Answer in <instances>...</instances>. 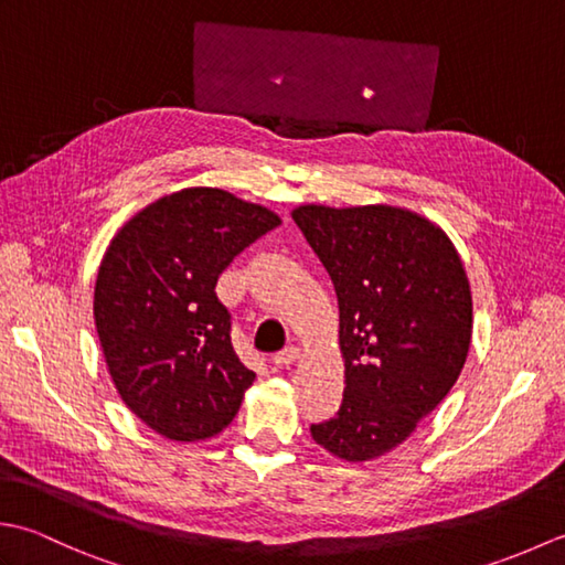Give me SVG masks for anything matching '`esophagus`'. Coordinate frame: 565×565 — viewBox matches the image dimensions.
Wrapping results in <instances>:
<instances>
[{
  "label": "esophagus",
  "instance_id": "34e87169",
  "mask_svg": "<svg viewBox=\"0 0 565 565\" xmlns=\"http://www.w3.org/2000/svg\"><path fill=\"white\" fill-rule=\"evenodd\" d=\"M298 356H301V352H298L296 347H286V350L276 352V354L271 356V362H274L276 369H289L291 364L298 362Z\"/></svg>",
  "mask_w": 565,
  "mask_h": 565
}]
</instances>
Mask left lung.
<instances>
[{
  "label": "left lung",
  "mask_w": 565,
  "mask_h": 565,
  "mask_svg": "<svg viewBox=\"0 0 565 565\" xmlns=\"http://www.w3.org/2000/svg\"><path fill=\"white\" fill-rule=\"evenodd\" d=\"M340 306L344 395L310 425L322 449L369 461L398 447L459 379L473 330L459 252L435 223L395 206H298Z\"/></svg>",
  "instance_id": "1"
}]
</instances>
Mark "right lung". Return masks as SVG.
Here are the masks:
<instances>
[{
	"label": "right lung",
	"mask_w": 565,
	"mask_h": 565,
	"mask_svg": "<svg viewBox=\"0 0 565 565\" xmlns=\"http://www.w3.org/2000/svg\"><path fill=\"white\" fill-rule=\"evenodd\" d=\"M279 223L257 203L194 186L150 203L111 239L94 322L116 391L158 435L199 441L233 423L255 374L233 350L215 284Z\"/></svg>",
	"instance_id": "right-lung-1"
}]
</instances>
